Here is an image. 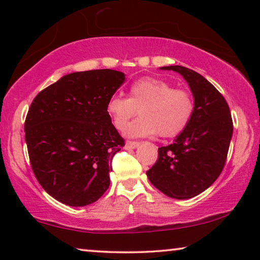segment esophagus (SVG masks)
<instances>
[{
    "mask_svg": "<svg viewBox=\"0 0 260 260\" xmlns=\"http://www.w3.org/2000/svg\"><path fill=\"white\" fill-rule=\"evenodd\" d=\"M140 145V142H135V141H127L126 142V148H131V149H134L139 147Z\"/></svg>",
    "mask_w": 260,
    "mask_h": 260,
    "instance_id": "1",
    "label": "esophagus"
}]
</instances>
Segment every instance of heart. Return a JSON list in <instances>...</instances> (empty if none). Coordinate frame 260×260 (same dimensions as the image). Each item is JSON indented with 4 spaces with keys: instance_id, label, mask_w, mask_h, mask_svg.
<instances>
[{
    "instance_id": "b5f03b06",
    "label": "heart",
    "mask_w": 260,
    "mask_h": 260,
    "mask_svg": "<svg viewBox=\"0 0 260 260\" xmlns=\"http://www.w3.org/2000/svg\"><path fill=\"white\" fill-rule=\"evenodd\" d=\"M139 110L141 118L127 127L131 138L179 135L191 121L195 100L190 92L177 90L157 78H143L132 85L128 98L112 95L106 104L107 114L119 131H123Z\"/></svg>"
}]
</instances>
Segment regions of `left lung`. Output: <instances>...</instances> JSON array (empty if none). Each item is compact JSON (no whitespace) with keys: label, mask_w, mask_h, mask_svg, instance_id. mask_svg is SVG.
<instances>
[{"label":"left lung","mask_w":260,"mask_h":260,"mask_svg":"<svg viewBox=\"0 0 260 260\" xmlns=\"http://www.w3.org/2000/svg\"><path fill=\"white\" fill-rule=\"evenodd\" d=\"M180 73L195 100V113L158 157L147 176L155 188L175 200H188L210 187L222 173L234 132L230 108L224 96L203 76L172 65L160 68Z\"/></svg>","instance_id":"obj_1"}]
</instances>
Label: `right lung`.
Listing matches in <instances>:
<instances>
[{"instance_id": "add662e5", "label": "right lung", "mask_w": 260, "mask_h": 260, "mask_svg": "<svg viewBox=\"0 0 260 260\" xmlns=\"http://www.w3.org/2000/svg\"><path fill=\"white\" fill-rule=\"evenodd\" d=\"M123 80L110 69L69 73L31 103L24 125L31 168L63 204H92L110 187L112 157L125 142L106 104Z\"/></svg>"}]
</instances>
